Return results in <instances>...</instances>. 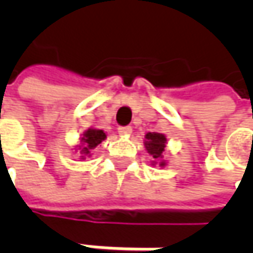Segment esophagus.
I'll return each instance as SVG.
<instances>
[{
    "label": "esophagus",
    "instance_id": "esophagus-1",
    "mask_svg": "<svg viewBox=\"0 0 253 253\" xmlns=\"http://www.w3.org/2000/svg\"><path fill=\"white\" fill-rule=\"evenodd\" d=\"M131 126H120L118 128V133L121 135V136H128V135H131Z\"/></svg>",
    "mask_w": 253,
    "mask_h": 253
}]
</instances>
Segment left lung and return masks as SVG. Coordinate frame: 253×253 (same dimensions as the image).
I'll use <instances>...</instances> for the list:
<instances>
[{
	"label": "left lung",
	"mask_w": 253,
	"mask_h": 253,
	"mask_svg": "<svg viewBox=\"0 0 253 253\" xmlns=\"http://www.w3.org/2000/svg\"><path fill=\"white\" fill-rule=\"evenodd\" d=\"M166 143H168V138L163 133H158V132H148L145 135V149L151 156V163L159 165L161 168H165L168 163L163 159V152L166 149Z\"/></svg>",
	"instance_id": "8db88e82"
}]
</instances>
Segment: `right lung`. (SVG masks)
<instances>
[{
	"label": "right lung",
	"instance_id": "add662e5",
	"mask_svg": "<svg viewBox=\"0 0 253 253\" xmlns=\"http://www.w3.org/2000/svg\"><path fill=\"white\" fill-rule=\"evenodd\" d=\"M105 138H107V135H105V132L102 131V129H97V128H92V126L88 128V129H85L83 132V135H82L79 143L74 148L76 152L79 153V158L82 161L87 159V158H91L92 151L102 141H105Z\"/></svg>",
	"mask_w": 253,
	"mask_h": 253
}]
</instances>
